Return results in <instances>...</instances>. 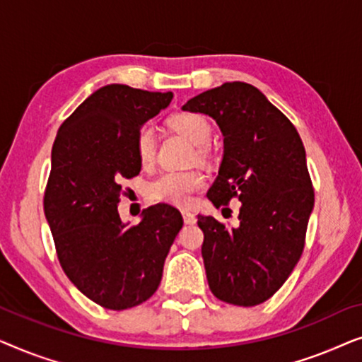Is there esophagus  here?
<instances>
[{
    "mask_svg": "<svg viewBox=\"0 0 362 362\" xmlns=\"http://www.w3.org/2000/svg\"><path fill=\"white\" fill-rule=\"evenodd\" d=\"M182 219H185V224H194L196 222V214H192L191 211H182Z\"/></svg>",
    "mask_w": 362,
    "mask_h": 362,
    "instance_id": "esophagus-1",
    "label": "esophagus"
}]
</instances>
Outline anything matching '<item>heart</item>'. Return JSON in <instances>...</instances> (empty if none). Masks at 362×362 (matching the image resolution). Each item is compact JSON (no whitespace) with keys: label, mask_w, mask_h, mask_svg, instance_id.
Here are the masks:
<instances>
[{"label":"heart","mask_w":362,"mask_h":362,"mask_svg":"<svg viewBox=\"0 0 362 362\" xmlns=\"http://www.w3.org/2000/svg\"><path fill=\"white\" fill-rule=\"evenodd\" d=\"M168 125H170L171 130L180 133V135L187 138L192 145L197 146V158L206 156V146L212 136L211 123L207 122L206 117L199 115V113L182 112L173 115L168 120ZM135 151L141 166L146 168L155 161L156 140L155 132L150 125L141 127L138 130L135 138ZM202 186H204V177L199 173L168 171L150 182L148 194L156 202H166V204L185 207L191 204L192 197Z\"/></svg>","instance_id":"b5f03b06"}]
</instances>
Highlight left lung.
Instances as JSON below:
<instances>
[{
  "instance_id": "8db88e82",
  "label": "left lung",
  "mask_w": 362,
  "mask_h": 362,
  "mask_svg": "<svg viewBox=\"0 0 362 362\" xmlns=\"http://www.w3.org/2000/svg\"><path fill=\"white\" fill-rule=\"evenodd\" d=\"M224 136V156L207 197L216 207L242 204L239 226L197 216L202 259L216 298L237 306L264 303L285 284L305 247L315 206L306 153L288 118L245 82H226L187 100Z\"/></svg>"
}]
</instances>
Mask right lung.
I'll return each mask as SVG.
<instances>
[{
	"label": "right lung",
	"instance_id": "obj_1",
	"mask_svg": "<svg viewBox=\"0 0 362 362\" xmlns=\"http://www.w3.org/2000/svg\"><path fill=\"white\" fill-rule=\"evenodd\" d=\"M171 98L110 83L86 98L54 140L44 214L62 270L103 308H133L155 293L182 227L170 204L150 206L136 226L123 224L117 209L120 181L141 170L136 133Z\"/></svg>",
	"mask_w": 362,
	"mask_h": 362
}]
</instances>
